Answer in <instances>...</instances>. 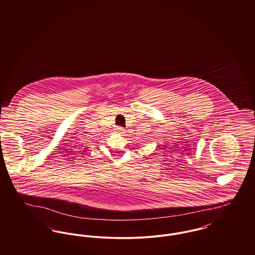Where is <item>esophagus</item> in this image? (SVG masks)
I'll use <instances>...</instances> for the list:
<instances>
[{"instance_id":"esophagus-1","label":"esophagus","mask_w":255,"mask_h":255,"mask_svg":"<svg viewBox=\"0 0 255 255\" xmlns=\"http://www.w3.org/2000/svg\"><path fill=\"white\" fill-rule=\"evenodd\" d=\"M116 131H117V133H125V130L122 128V127H118L117 129H116Z\"/></svg>"}]
</instances>
